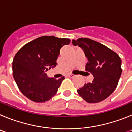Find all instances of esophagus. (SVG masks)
<instances>
[{"instance_id":"obj_1","label":"esophagus","mask_w":132,"mask_h":132,"mask_svg":"<svg viewBox=\"0 0 132 132\" xmlns=\"http://www.w3.org/2000/svg\"><path fill=\"white\" fill-rule=\"evenodd\" d=\"M67 76H68L69 77H70V78H73L75 77V75H73V74H68V75H67Z\"/></svg>"}]
</instances>
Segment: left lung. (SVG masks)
Masks as SVG:
<instances>
[{
  "label": "left lung",
  "instance_id": "left-lung-1",
  "mask_svg": "<svg viewBox=\"0 0 132 132\" xmlns=\"http://www.w3.org/2000/svg\"><path fill=\"white\" fill-rule=\"evenodd\" d=\"M73 45L82 49L87 57L86 71L93 75L91 82L85 83L77 93L88 103L104 101L115 90L122 74V60L105 45L88 38L73 39Z\"/></svg>",
  "mask_w": 132,
  "mask_h": 132
}]
</instances>
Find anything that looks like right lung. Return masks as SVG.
<instances>
[{
  "label": "right lung",
  "mask_w": 132,
  "mask_h": 132,
  "mask_svg": "<svg viewBox=\"0 0 132 132\" xmlns=\"http://www.w3.org/2000/svg\"><path fill=\"white\" fill-rule=\"evenodd\" d=\"M70 42L67 38L42 36L17 52L12 62L13 76L24 96L34 102H44L57 93L65 77L50 78L45 73L55 67L61 48Z\"/></svg>",
  "instance_id": "add662e5"
}]
</instances>
